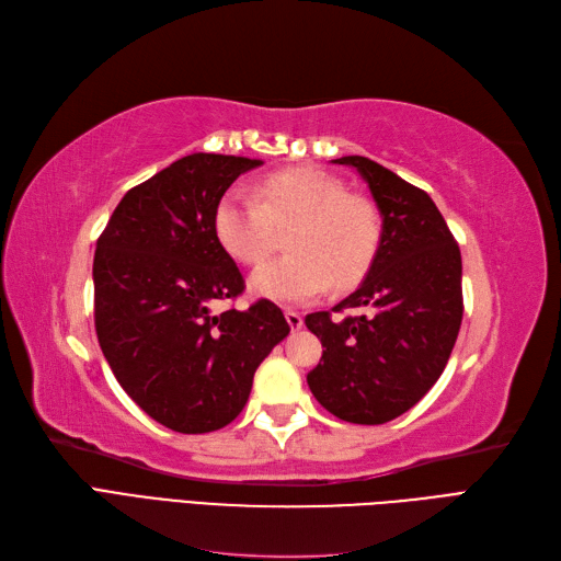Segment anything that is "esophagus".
<instances>
[{"label": "esophagus", "instance_id": "34e87169", "mask_svg": "<svg viewBox=\"0 0 561 561\" xmlns=\"http://www.w3.org/2000/svg\"><path fill=\"white\" fill-rule=\"evenodd\" d=\"M285 318H287V325H290L293 330H301V325H304V318H301V313H299V311L287 309V311H285Z\"/></svg>", "mask_w": 561, "mask_h": 561}]
</instances>
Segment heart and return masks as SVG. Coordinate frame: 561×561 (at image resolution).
Returning <instances> with one entry per match:
<instances>
[{"mask_svg": "<svg viewBox=\"0 0 561 561\" xmlns=\"http://www.w3.org/2000/svg\"><path fill=\"white\" fill-rule=\"evenodd\" d=\"M262 198L231 190L215 208V236L236 262L260 264L290 231V254L250 276L254 295L280 304H307L336 287L358 283L379 248V215L365 196L318 168L268 175Z\"/></svg>", "mask_w": 561, "mask_h": 561, "instance_id": "b5f03b06", "label": "heart"}]
</instances>
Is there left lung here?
I'll use <instances>...</instances> for the list:
<instances>
[{"instance_id":"obj_1","label":"left lung","mask_w":561,"mask_h":561,"mask_svg":"<svg viewBox=\"0 0 561 561\" xmlns=\"http://www.w3.org/2000/svg\"><path fill=\"white\" fill-rule=\"evenodd\" d=\"M367 182L381 239L358 290L307 316L322 358L307 381L330 414L377 426L404 414L443 375L463 318L461 250L433 198L365 157H342Z\"/></svg>"}]
</instances>
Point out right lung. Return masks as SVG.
I'll return each instance as SVG.
<instances>
[{"mask_svg":"<svg viewBox=\"0 0 561 561\" xmlns=\"http://www.w3.org/2000/svg\"><path fill=\"white\" fill-rule=\"evenodd\" d=\"M260 159L190 154L133 186L100 233L95 332L116 381L161 426L225 428L260 363L290 332L274 301L213 313L245 283L215 236V208Z\"/></svg>","mask_w":561,"mask_h":561,"instance_id":"obj_1","label":"right lung"}]
</instances>
